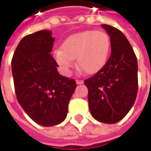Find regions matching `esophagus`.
Masks as SVG:
<instances>
[{"label": "esophagus", "mask_w": 151, "mask_h": 151, "mask_svg": "<svg viewBox=\"0 0 151 151\" xmlns=\"http://www.w3.org/2000/svg\"><path fill=\"white\" fill-rule=\"evenodd\" d=\"M76 83H77L78 85H81V84H83V80H80V79H77V80H76Z\"/></svg>", "instance_id": "esophagus-1"}]
</instances>
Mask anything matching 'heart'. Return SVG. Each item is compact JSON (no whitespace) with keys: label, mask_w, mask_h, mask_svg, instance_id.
<instances>
[{"label":"heart","mask_w":151,"mask_h":151,"mask_svg":"<svg viewBox=\"0 0 151 151\" xmlns=\"http://www.w3.org/2000/svg\"><path fill=\"white\" fill-rule=\"evenodd\" d=\"M111 51V39L107 33L86 30L68 37L61 50L54 51V58L63 72L68 74L76 58L77 65L86 74H95L104 67Z\"/></svg>","instance_id":"1"}]
</instances>
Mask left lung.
I'll list each match as a JSON object with an SVG mask.
<instances>
[{
  "instance_id": "obj_1",
  "label": "left lung",
  "mask_w": 151,
  "mask_h": 151,
  "mask_svg": "<svg viewBox=\"0 0 151 151\" xmlns=\"http://www.w3.org/2000/svg\"><path fill=\"white\" fill-rule=\"evenodd\" d=\"M111 39V55L99 73L85 80L92 116L104 123L125 117L136 101L138 90L137 59L132 46L118 29L101 24Z\"/></svg>"
}]
</instances>
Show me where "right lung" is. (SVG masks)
Segmentation results:
<instances>
[{
  "mask_svg": "<svg viewBox=\"0 0 151 151\" xmlns=\"http://www.w3.org/2000/svg\"><path fill=\"white\" fill-rule=\"evenodd\" d=\"M55 39L50 30L24 37L11 61L17 101L36 123L50 127L66 117L75 90L73 78L60 75L58 65L50 55Z\"/></svg>",
  "mask_w": 151,
  "mask_h": 151,
  "instance_id": "1",
  "label": "right lung"
}]
</instances>
